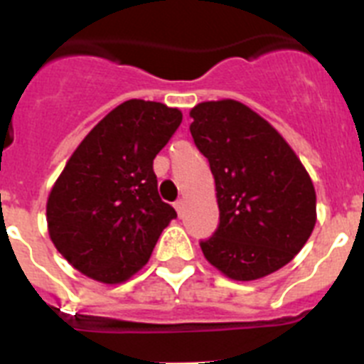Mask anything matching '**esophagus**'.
<instances>
[{
    "mask_svg": "<svg viewBox=\"0 0 364 364\" xmlns=\"http://www.w3.org/2000/svg\"><path fill=\"white\" fill-rule=\"evenodd\" d=\"M175 210L178 211V215H182V210H184V198H178L175 202Z\"/></svg>",
    "mask_w": 364,
    "mask_h": 364,
    "instance_id": "esophagus-1",
    "label": "esophagus"
}]
</instances>
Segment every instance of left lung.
I'll return each instance as SVG.
<instances>
[{"instance_id":"1","label":"left lung","mask_w":364,"mask_h":364,"mask_svg":"<svg viewBox=\"0 0 364 364\" xmlns=\"http://www.w3.org/2000/svg\"><path fill=\"white\" fill-rule=\"evenodd\" d=\"M193 142L215 178L218 226L200 240L211 264L235 281L286 266L315 226V189L284 138L235 100L191 109Z\"/></svg>"}]
</instances>
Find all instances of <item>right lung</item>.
I'll list each match as a JSON object with an SVG mask.
<instances>
[{
	"label": "right lung",
	"instance_id": "1",
	"mask_svg": "<svg viewBox=\"0 0 364 364\" xmlns=\"http://www.w3.org/2000/svg\"><path fill=\"white\" fill-rule=\"evenodd\" d=\"M180 122L178 109L127 100L73 153L49 195L47 224L58 252L83 275L127 281L176 218L160 198L153 160Z\"/></svg>",
	"mask_w": 364,
	"mask_h": 364
}]
</instances>
